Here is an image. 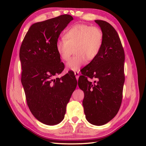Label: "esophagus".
Listing matches in <instances>:
<instances>
[{"mask_svg":"<svg viewBox=\"0 0 146 146\" xmlns=\"http://www.w3.org/2000/svg\"><path fill=\"white\" fill-rule=\"evenodd\" d=\"M75 76H76V80H78V78H79V76H80V74H79L78 71H76V72H75Z\"/></svg>","mask_w":146,"mask_h":146,"instance_id":"34e87169","label":"esophagus"}]
</instances>
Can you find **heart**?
Returning <instances> with one entry per match:
<instances>
[{
  "label": "heart",
  "instance_id": "heart-1",
  "mask_svg": "<svg viewBox=\"0 0 146 146\" xmlns=\"http://www.w3.org/2000/svg\"><path fill=\"white\" fill-rule=\"evenodd\" d=\"M104 43V34L101 29L88 24H76L68 29L64 38L58 40L56 49L62 60L67 61L73 49L76 55L68 62L67 70L78 71L87 61L98 56Z\"/></svg>",
  "mask_w": 146,
  "mask_h": 146
}]
</instances>
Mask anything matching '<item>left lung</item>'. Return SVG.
I'll use <instances>...</instances> for the list:
<instances>
[{
  "label": "left lung",
  "instance_id": "obj_1",
  "mask_svg": "<svg viewBox=\"0 0 146 146\" xmlns=\"http://www.w3.org/2000/svg\"><path fill=\"white\" fill-rule=\"evenodd\" d=\"M95 21L103 32V46L98 56L82 69L78 86L84 92L86 120L93 125H102L116 115L122 103L125 53L113 26L104 21ZM88 78L96 80L93 83Z\"/></svg>",
  "mask_w": 146,
  "mask_h": 146
}]
</instances>
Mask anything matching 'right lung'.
Wrapping results in <instances>:
<instances>
[{"mask_svg": "<svg viewBox=\"0 0 146 146\" xmlns=\"http://www.w3.org/2000/svg\"><path fill=\"white\" fill-rule=\"evenodd\" d=\"M73 19L71 15L64 14L33 24L20 48L21 83L27 104L36 119L46 125H56L63 120L66 105L77 85L71 72L54 78L64 68L56 44Z\"/></svg>", "mask_w": 146, "mask_h": 146, "instance_id": "right-lung-1", "label": "right lung"}]
</instances>
